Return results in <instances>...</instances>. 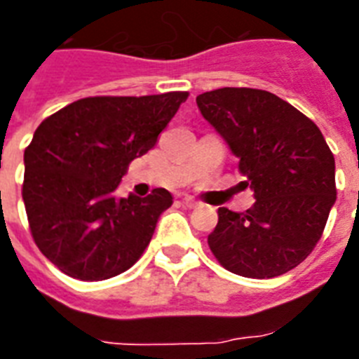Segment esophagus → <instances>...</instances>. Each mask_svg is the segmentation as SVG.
I'll list each match as a JSON object with an SVG mask.
<instances>
[{
  "label": "esophagus",
  "mask_w": 359,
  "mask_h": 359,
  "mask_svg": "<svg viewBox=\"0 0 359 359\" xmlns=\"http://www.w3.org/2000/svg\"><path fill=\"white\" fill-rule=\"evenodd\" d=\"M182 203H184L188 208H197L199 205H201V203L197 201V199H194V197H184V199H182Z\"/></svg>",
  "instance_id": "esophagus-1"
}]
</instances>
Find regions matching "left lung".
I'll return each instance as SVG.
<instances>
[{"mask_svg": "<svg viewBox=\"0 0 359 359\" xmlns=\"http://www.w3.org/2000/svg\"><path fill=\"white\" fill-rule=\"evenodd\" d=\"M197 106L238 158L255 196L245 212L218 208L210 251L244 278L289 272L315 250L337 197L335 160L323 132L262 89L224 87L199 95Z\"/></svg>", "mask_w": 359, "mask_h": 359, "instance_id": "obj_1", "label": "left lung"}]
</instances>
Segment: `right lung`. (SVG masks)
Here are the masks:
<instances>
[{"instance_id":"right-lung-1","label":"right lung","mask_w":359,"mask_h":359,"mask_svg":"<svg viewBox=\"0 0 359 359\" xmlns=\"http://www.w3.org/2000/svg\"><path fill=\"white\" fill-rule=\"evenodd\" d=\"M186 91L89 97L39 124L24 152L31 236L48 261L81 281H102L134 264L173 197H115L130 162L156 145Z\"/></svg>"}]
</instances>
